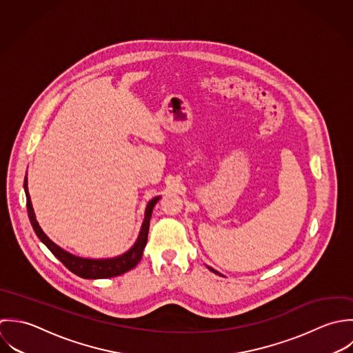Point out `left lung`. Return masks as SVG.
Listing matches in <instances>:
<instances>
[{"label":"left lung","mask_w":353,"mask_h":353,"mask_svg":"<svg viewBox=\"0 0 353 353\" xmlns=\"http://www.w3.org/2000/svg\"><path fill=\"white\" fill-rule=\"evenodd\" d=\"M208 269H209V270H210V272H212V273H215V274H218V276H222V274H221V273H218V272H216V270H214V269H212V268H210V266H208Z\"/></svg>","instance_id":"8db88e82"}]
</instances>
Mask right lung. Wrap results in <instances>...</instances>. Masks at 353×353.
I'll list each match as a JSON object with an SVG mask.
<instances>
[{"mask_svg": "<svg viewBox=\"0 0 353 353\" xmlns=\"http://www.w3.org/2000/svg\"><path fill=\"white\" fill-rule=\"evenodd\" d=\"M24 192H26V198H27L28 218H30L32 229L37 233V236L39 237V240L52 251V254L60 262H63V265L67 269L71 270L73 274H76L81 279H87V280H99V279H110V277L121 276V274L130 272L131 269H134L141 262L144 247L147 244V234H148L151 212H152L154 206L157 205V202L161 199V196H155L147 203L145 210H144V219L141 222L139 236H138L137 241L134 243V245L128 251H125L121 255L113 256V258L94 259V258H83V256L73 255L71 252L65 251L64 248H61L60 245H57L54 241H52L46 236V233L39 226V223L37 221V216H35V212L32 209L31 198H30V194H28L27 174L24 177Z\"/></svg>", "mask_w": 353, "mask_h": 353, "instance_id": "obj_1", "label": "right lung"}]
</instances>
